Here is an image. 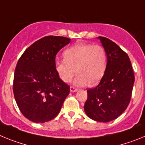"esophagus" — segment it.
Listing matches in <instances>:
<instances>
[{"label": "esophagus", "instance_id": "34e87169", "mask_svg": "<svg viewBox=\"0 0 145 145\" xmlns=\"http://www.w3.org/2000/svg\"><path fill=\"white\" fill-rule=\"evenodd\" d=\"M78 89L76 88H75V87H72V86L70 87V91L71 92H76V91H78Z\"/></svg>", "mask_w": 145, "mask_h": 145}]
</instances>
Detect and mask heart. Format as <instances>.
I'll list each match as a JSON object with an SVG mask.
<instances>
[{"label":"heart","instance_id":"b5f03b06","mask_svg":"<svg viewBox=\"0 0 145 145\" xmlns=\"http://www.w3.org/2000/svg\"><path fill=\"white\" fill-rule=\"evenodd\" d=\"M65 61H57L55 69L62 81L68 83L75 74L72 81L76 86H85L98 83L103 77L107 67V54L99 45L79 43L65 51Z\"/></svg>","mask_w":145,"mask_h":145}]
</instances>
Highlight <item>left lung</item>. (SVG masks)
Segmentation results:
<instances>
[{"mask_svg": "<svg viewBox=\"0 0 145 145\" xmlns=\"http://www.w3.org/2000/svg\"><path fill=\"white\" fill-rule=\"evenodd\" d=\"M97 38L107 54V67L99 85L87 90L84 111L92 120L107 123L117 118L127 108L134 75L127 54L108 38Z\"/></svg>", "mask_w": 145, "mask_h": 145, "instance_id": "1", "label": "left lung"}]
</instances>
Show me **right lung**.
I'll use <instances>...</instances> for the list:
<instances>
[{"mask_svg": "<svg viewBox=\"0 0 145 145\" xmlns=\"http://www.w3.org/2000/svg\"><path fill=\"white\" fill-rule=\"evenodd\" d=\"M70 42L61 36H46L25 50L16 65L13 91L20 111L37 123L48 122L59 113L70 86L57 75L55 58Z\"/></svg>", "mask_w": 145, "mask_h": 145, "instance_id": "right-lung-1", "label": "right lung"}]
</instances>
